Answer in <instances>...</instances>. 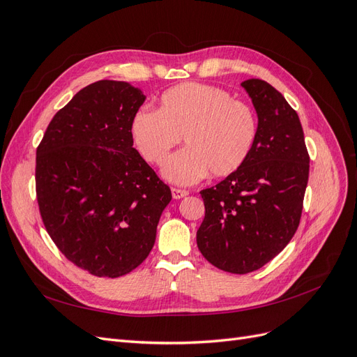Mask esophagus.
Wrapping results in <instances>:
<instances>
[{
	"mask_svg": "<svg viewBox=\"0 0 357 357\" xmlns=\"http://www.w3.org/2000/svg\"><path fill=\"white\" fill-rule=\"evenodd\" d=\"M171 193H172V198L174 199H181L189 195V190H185V189H178V188H172L171 189Z\"/></svg>",
	"mask_w": 357,
	"mask_h": 357,
	"instance_id": "34e87169",
	"label": "esophagus"
}]
</instances>
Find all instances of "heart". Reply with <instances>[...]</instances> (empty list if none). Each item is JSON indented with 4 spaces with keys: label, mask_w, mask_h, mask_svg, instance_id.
<instances>
[{
    "label": "heart",
    "mask_w": 357,
    "mask_h": 357,
    "mask_svg": "<svg viewBox=\"0 0 357 357\" xmlns=\"http://www.w3.org/2000/svg\"><path fill=\"white\" fill-rule=\"evenodd\" d=\"M137 152L160 165L181 138L186 149L172 156L162 176L176 185H193L208 174L226 177L250 155L257 135L256 114L218 86L181 83L160 96L159 109H139L131 121Z\"/></svg>",
    "instance_id": "b5f03b06"
}]
</instances>
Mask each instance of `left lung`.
<instances>
[{"label":"left lung","mask_w":357,"mask_h":357,"mask_svg":"<svg viewBox=\"0 0 357 357\" xmlns=\"http://www.w3.org/2000/svg\"><path fill=\"white\" fill-rule=\"evenodd\" d=\"M257 114L244 164L201 190L205 218L197 244L210 264L232 274L262 268L289 244L301 220L310 156L298 113L261 79L241 83Z\"/></svg>","instance_id":"8db88e82"}]
</instances>
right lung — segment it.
<instances>
[{
  "instance_id": "add662e5",
  "label": "right lung",
  "mask_w": 357,
  "mask_h": 357,
  "mask_svg": "<svg viewBox=\"0 0 357 357\" xmlns=\"http://www.w3.org/2000/svg\"><path fill=\"white\" fill-rule=\"evenodd\" d=\"M144 100L126 82H95L53 116L37 149L43 223L62 255L96 277H121L144 261L171 201L132 147L129 126Z\"/></svg>"
}]
</instances>
